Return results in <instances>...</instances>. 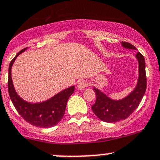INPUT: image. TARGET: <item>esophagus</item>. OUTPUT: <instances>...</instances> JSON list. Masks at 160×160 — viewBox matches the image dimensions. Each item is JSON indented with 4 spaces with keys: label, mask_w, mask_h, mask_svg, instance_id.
I'll return each mask as SVG.
<instances>
[{
    "label": "esophagus",
    "mask_w": 160,
    "mask_h": 160,
    "mask_svg": "<svg viewBox=\"0 0 160 160\" xmlns=\"http://www.w3.org/2000/svg\"><path fill=\"white\" fill-rule=\"evenodd\" d=\"M88 85V83L86 80H80L78 82V84H77V88L80 90L84 89L85 88H87Z\"/></svg>",
    "instance_id": "esophagus-1"
}]
</instances>
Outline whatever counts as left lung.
<instances>
[{
  "mask_svg": "<svg viewBox=\"0 0 160 160\" xmlns=\"http://www.w3.org/2000/svg\"><path fill=\"white\" fill-rule=\"evenodd\" d=\"M123 47L128 49H136L134 45L128 42H123ZM136 58L139 63V77L135 89L122 100H112L97 88H94L96 94L95 103L91 106L92 111L101 120L107 123H115L126 119L138 107L147 87L145 62L144 56L138 52Z\"/></svg>",
  "mask_w": 160,
  "mask_h": 160,
  "instance_id": "1",
  "label": "left lung"
}]
</instances>
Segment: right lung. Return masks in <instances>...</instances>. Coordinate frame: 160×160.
Listing matches in <instances>:
<instances>
[{"instance_id": "right-lung-1", "label": "right lung", "mask_w": 160, "mask_h": 160, "mask_svg": "<svg viewBox=\"0 0 160 160\" xmlns=\"http://www.w3.org/2000/svg\"><path fill=\"white\" fill-rule=\"evenodd\" d=\"M24 48L20 51L15 58L11 61L8 69V89L9 96L18 114L29 123L37 128H52L58 123L62 119L66 111V104L69 98L74 91V86L61 91L49 100L41 103L31 104L25 102L17 94L14 89L12 80V66L18 55L24 52Z\"/></svg>"}]
</instances>
